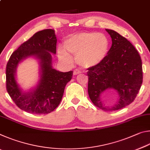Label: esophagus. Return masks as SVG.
<instances>
[{
  "mask_svg": "<svg viewBox=\"0 0 150 150\" xmlns=\"http://www.w3.org/2000/svg\"><path fill=\"white\" fill-rule=\"evenodd\" d=\"M81 73V71H79V70L77 69H76L74 70V71H73V74H74L75 75H76L79 74V73Z\"/></svg>",
  "mask_w": 150,
  "mask_h": 150,
  "instance_id": "obj_1",
  "label": "esophagus"
}]
</instances>
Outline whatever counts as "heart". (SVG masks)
I'll return each instance as SVG.
<instances>
[{"label":"heart","mask_w":150,"mask_h":150,"mask_svg":"<svg viewBox=\"0 0 150 150\" xmlns=\"http://www.w3.org/2000/svg\"><path fill=\"white\" fill-rule=\"evenodd\" d=\"M110 50L108 38L102 33L80 32L69 35L58 47L57 54L63 61L71 60L69 54L76 55V61L84 68L97 67L107 57Z\"/></svg>","instance_id":"obj_1"}]
</instances>
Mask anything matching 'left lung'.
Here are the masks:
<instances>
[{
    "instance_id": "8db88e82",
    "label": "left lung",
    "mask_w": 150,
    "mask_h": 150,
    "mask_svg": "<svg viewBox=\"0 0 150 150\" xmlns=\"http://www.w3.org/2000/svg\"><path fill=\"white\" fill-rule=\"evenodd\" d=\"M106 30L112 44L100 65L88 68V93L96 106L105 111H112L134 100L142 84L143 71L140 55L135 47L116 32ZM111 89L117 91L119 100L115 105L106 107L101 96Z\"/></svg>"
}]
</instances>
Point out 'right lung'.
Masks as SVG:
<instances>
[{"label":"right lung","instance_id":"obj_1","mask_svg":"<svg viewBox=\"0 0 150 150\" xmlns=\"http://www.w3.org/2000/svg\"><path fill=\"white\" fill-rule=\"evenodd\" d=\"M57 39L54 30H43L35 33L12 53L6 65L7 92L18 107L31 114L45 115L56 108L62 100L67 83L73 71L60 72L53 69L51 53L56 54ZM30 56L40 59L41 77L35 90L23 93L17 85L15 74L18 63Z\"/></svg>","mask_w":150,"mask_h":150}]
</instances>
